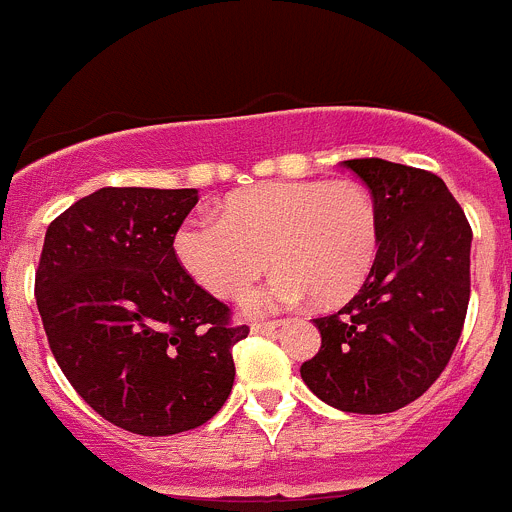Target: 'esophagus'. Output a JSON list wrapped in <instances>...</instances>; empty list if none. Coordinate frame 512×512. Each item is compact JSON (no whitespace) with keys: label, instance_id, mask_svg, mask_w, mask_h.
Wrapping results in <instances>:
<instances>
[{"label":"esophagus","instance_id":"1","mask_svg":"<svg viewBox=\"0 0 512 512\" xmlns=\"http://www.w3.org/2000/svg\"><path fill=\"white\" fill-rule=\"evenodd\" d=\"M279 320H274V323H264V320H256V323L251 325L253 333H271V330H277L279 328Z\"/></svg>","mask_w":512,"mask_h":512}]
</instances>
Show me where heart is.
I'll return each mask as SVG.
<instances>
[{
    "instance_id": "heart-1",
    "label": "heart",
    "mask_w": 512,
    "mask_h": 512,
    "mask_svg": "<svg viewBox=\"0 0 512 512\" xmlns=\"http://www.w3.org/2000/svg\"><path fill=\"white\" fill-rule=\"evenodd\" d=\"M379 215L359 182H266L225 197L220 217H189L174 238L176 259L215 297L235 300L271 256L279 271L248 297V310L343 305L372 271Z\"/></svg>"
}]
</instances>
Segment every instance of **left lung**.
<instances>
[{
    "label": "left lung",
    "instance_id": "left-lung-1",
    "mask_svg": "<svg viewBox=\"0 0 512 512\" xmlns=\"http://www.w3.org/2000/svg\"><path fill=\"white\" fill-rule=\"evenodd\" d=\"M369 187L379 248L359 295L315 318L305 384L343 413H395L449 364L469 305L472 228L436 174L384 158L343 161Z\"/></svg>",
    "mask_w": 512,
    "mask_h": 512
}]
</instances>
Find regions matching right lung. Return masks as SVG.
I'll return each mask as SVG.
<instances>
[{
  "mask_svg": "<svg viewBox=\"0 0 512 512\" xmlns=\"http://www.w3.org/2000/svg\"><path fill=\"white\" fill-rule=\"evenodd\" d=\"M197 200V189L104 187L45 230L35 300L53 356L89 408L138 436L207 423L248 336L176 259Z\"/></svg>",
  "mask_w": 512,
  "mask_h": 512,
  "instance_id": "add662e5",
  "label": "right lung"
}]
</instances>
